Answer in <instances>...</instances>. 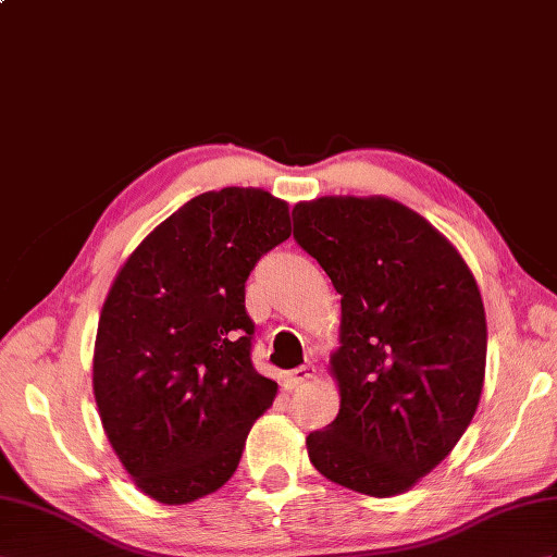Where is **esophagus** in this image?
Wrapping results in <instances>:
<instances>
[{
  "mask_svg": "<svg viewBox=\"0 0 557 557\" xmlns=\"http://www.w3.org/2000/svg\"><path fill=\"white\" fill-rule=\"evenodd\" d=\"M311 377H314V366H300V369H295V371H288L286 373V387L288 389H295V387H300V385H305V383H309Z\"/></svg>",
  "mask_w": 557,
  "mask_h": 557,
  "instance_id": "esophagus-1",
  "label": "esophagus"
}]
</instances>
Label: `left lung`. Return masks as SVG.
Returning <instances> with one entry per match:
<instances>
[{"mask_svg":"<svg viewBox=\"0 0 557 557\" xmlns=\"http://www.w3.org/2000/svg\"><path fill=\"white\" fill-rule=\"evenodd\" d=\"M293 222L341 295V347L329 363L341 411L307 437L309 460L351 492L399 496L451 454L478 411V281L440 228L387 196L305 200Z\"/></svg>","mask_w":557,"mask_h":557,"instance_id":"obj_1","label":"left lung"}]
</instances>
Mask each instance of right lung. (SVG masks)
I'll return each mask as SVG.
<instances>
[{
    "label": "right lung",
    "mask_w": 557,
    "mask_h": 557,
    "mask_svg": "<svg viewBox=\"0 0 557 557\" xmlns=\"http://www.w3.org/2000/svg\"><path fill=\"white\" fill-rule=\"evenodd\" d=\"M290 236L264 188L191 198L117 269L91 359L99 418L122 468L158 504L214 494L278 385L252 369L246 281Z\"/></svg>",
    "instance_id": "right-lung-1"
}]
</instances>
